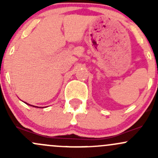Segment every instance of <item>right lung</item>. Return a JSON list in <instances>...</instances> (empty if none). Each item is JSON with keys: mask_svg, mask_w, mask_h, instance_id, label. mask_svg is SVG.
Instances as JSON below:
<instances>
[{"mask_svg": "<svg viewBox=\"0 0 158 158\" xmlns=\"http://www.w3.org/2000/svg\"><path fill=\"white\" fill-rule=\"evenodd\" d=\"M33 107H34V106H33ZM37 108H38V107H37Z\"/></svg>", "mask_w": 158, "mask_h": 158, "instance_id": "add662e5", "label": "right lung"}]
</instances>
